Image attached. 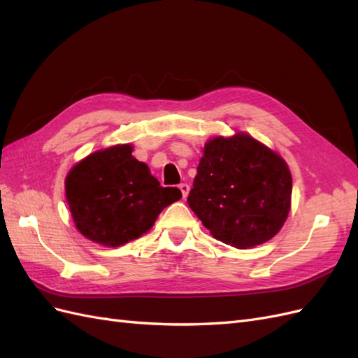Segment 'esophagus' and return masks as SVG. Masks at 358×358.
Wrapping results in <instances>:
<instances>
[{"label": "esophagus", "instance_id": "1", "mask_svg": "<svg viewBox=\"0 0 358 358\" xmlns=\"http://www.w3.org/2000/svg\"><path fill=\"white\" fill-rule=\"evenodd\" d=\"M179 189H180V192H182V197H183V199H187L188 192H189V185H188V183H180V185H179Z\"/></svg>", "mask_w": 358, "mask_h": 358}]
</instances>
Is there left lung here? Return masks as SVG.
Instances as JSON below:
<instances>
[{"label":"left lung","mask_w":358,"mask_h":358,"mask_svg":"<svg viewBox=\"0 0 358 358\" xmlns=\"http://www.w3.org/2000/svg\"><path fill=\"white\" fill-rule=\"evenodd\" d=\"M292 176L285 159L248 134L215 137L203 149L187 199L214 238L251 248L278 234L291 210Z\"/></svg>","instance_id":"1"}]
</instances>
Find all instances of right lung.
<instances>
[{
  "label": "right lung",
  "instance_id": "1",
  "mask_svg": "<svg viewBox=\"0 0 358 358\" xmlns=\"http://www.w3.org/2000/svg\"><path fill=\"white\" fill-rule=\"evenodd\" d=\"M66 199L75 226L87 238L119 247L140 238L164 208L182 197L179 188L159 185L131 144L92 153L66 176Z\"/></svg>",
  "mask_w": 358,
  "mask_h": 358
}]
</instances>
